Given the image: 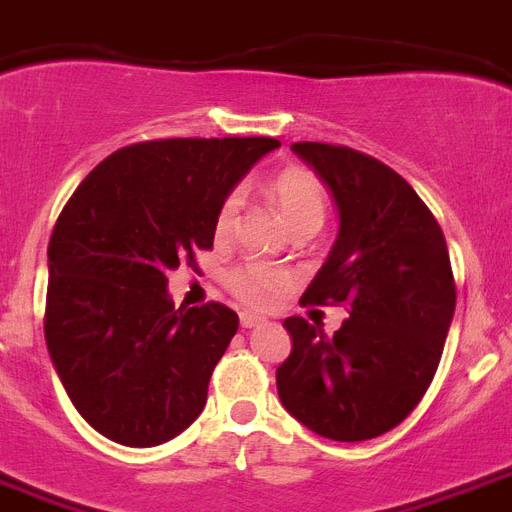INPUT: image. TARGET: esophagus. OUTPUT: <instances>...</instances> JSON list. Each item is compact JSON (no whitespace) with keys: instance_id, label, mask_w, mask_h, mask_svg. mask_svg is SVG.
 I'll return each mask as SVG.
<instances>
[{"instance_id":"1","label":"esophagus","mask_w":512,"mask_h":512,"mask_svg":"<svg viewBox=\"0 0 512 512\" xmlns=\"http://www.w3.org/2000/svg\"><path fill=\"white\" fill-rule=\"evenodd\" d=\"M261 323H264V318L256 316V313H248V310L240 313V326H243V329H256V326H261Z\"/></svg>"}]
</instances>
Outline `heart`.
<instances>
[{"mask_svg":"<svg viewBox=\"0 0 512 512\" xmlns=\"http://www.w3.org/2000/svg\"><path fill=\"white\" fill-rule=\"evenodd\" d=\"M269 199L277 207L279 217L290 227V233H316L326 220V189L305 168H287L269 181ZM240 199L238 194H227L214 214V238L225 240L233 233L238 220ZM287 277L274 266L266 264H238L225 274V287L233 292L240 303L264 308L274 300Z\"/></svg>","mask_w":512,"mask_h":512,"instance_id":"obj_1","label":"heart"}]
</instances>
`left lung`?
<instances>
[{
  "label": "left lung",
  "mask_w": 512,
  "mask_h": 512,
  "mask_svg": "<svg viewBox=\"0 0 512 512\" xmlns=\"http://www.w3.org/2000/svg\"><path fill=\"white\" fill-rule=\"evenodd\" d=\"M334 196L342 227L300 303L347 305L334 336L290 316L279 401L308 430L357 443L401 425L430 388L456 310L435 214L393 168L352 147L295 142Z\"/></svg>",
  "instance_id": "1"
}]
</instances>
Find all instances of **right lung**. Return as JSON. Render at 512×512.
I'll list each match as a JSON object with an SVG mask.
<instances>
[{"instance_id": "obj_1", "label": "right lung", "mask_w": 512, "mask_h": 512, "mask_svg": "<svg viewBox=\"0 0 512 512\" xmlns=\"http://www.w3.org/2000/svg\"><path fill=\"white\" fill-rule=\"evenodd\" d=\"M274 147L272 137L129 144L61 209L48 240V355L74 409L113 443L160 445L202 414L238 313L176 308L168 272L196 269L220 202Z\"/></svg>"}]
</instances>
